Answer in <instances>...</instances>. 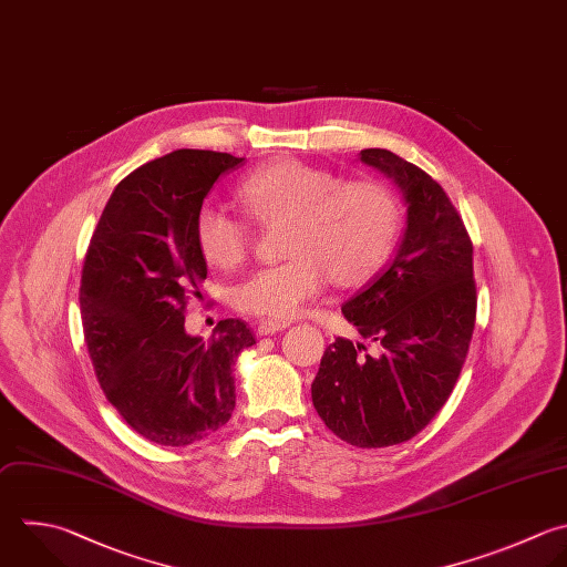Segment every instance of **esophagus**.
I'll use <instances>...</instances> for the list:
<instances>
[{
	"label": "esophagus",
	"mask_w": 567,
	"mask_h": 567,
	"mask_svg": "<svg viewBox=\"0 0 567 567\" xmlns=\"http://www.w3.org/2000/svg\"><path fill=\"white\" fill-rule=\"evenodd\" d=\"M290 326V321H275V319H261L257 323V334L264 337V334H275L279 330H286Z\"/></svg>",
	"instance_id": "34e87169"
}]
</instances>
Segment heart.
I'll list each match as a JSON object with an SVG mask.
<instances>
[{"label": "heart", "mask_w": 567, "mask_h": 567, "mask_svg": "<svg viewBox=\"0 0 567 567\" xmlns=\"http://www.w3.org/2000/svg\"><path fill=\"white\" fill-rule=\"evenodd\" d=\"M237 199L259 224H279L277 266L246 277L233 295L241 312L286 321L321 295L328 277L339 288H359L390 261L399 233L401 206L392 188L372 177L341 179L337 173L301 159H275L237 186ZM202 257L221 270L239 266L250 248V228L213 206L195 217Z\"/></svg>", "instance_id": "obj_1"}]
</instances>
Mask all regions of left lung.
<instances>
[{
    "instance_id": "left-lung-1",
    "label": "left lung",
    "mask_w": 567,
    "mask_h": 567,
    "mask_svg": "<svg viewBox=\"0 0 567 567\" xmlns=\"http://www.w3.org/2000/svg\"><path fill=\"white\" fill-rule=\"evenodd\" d=\"M361 162L401 188L408 228L392 264L341 308L381 354L337 337L312 403L346 443L388 447L416 436L450 399L474 332L476 284L472 241L445 190L390 151L365 148Z\"/></svg>"
}]
</instances>
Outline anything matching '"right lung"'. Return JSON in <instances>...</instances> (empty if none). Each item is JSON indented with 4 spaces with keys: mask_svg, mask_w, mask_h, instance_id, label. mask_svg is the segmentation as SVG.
I'll list each match as a JSON object with an SVG mask.
<instances>
[{
    "mask_svg": "<svg viewBox=\"0 0 567 567\" xmlns=\"http://www.w3.org/2000/svg\"><path fill=\"white\" fill-rule=\"evenodd\" d=\"M241 162L182 148L140 166L113 190L86 250L80 306L97 381L122 419L159 445H190L228 423L233 365L257 343L241 319L219 321L208 343L184 328L208 275L195 217Z\"/></svg>",
    "mask_w": 567,
    "mask_h": 567,
    "instance_id": "obj_1",
    "label": "right lung"
}]
</instances>
